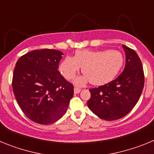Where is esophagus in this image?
Masks as SVG:
<instances>
[{
  "mask_svg": "<svg viewBox=\"0 0 154 154\" xmlns=\"http://www.w3.org/2000/svg\"><path fill=\"white\" fill-rule=\"evenodd\" d=\"M81 92V89H79V88H78V87H75L74 88V92L75 94H78L79 93V92Z\"/></svg>",
  "mask_w": 154,
  "mask_h": 154,
  "instance_id": "obj_1",
  "label": "esophagus"
}]
</instances>
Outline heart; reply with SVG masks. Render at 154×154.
Here are the masks:
<instances>
[{"mask_svg": "<svg viewBox=\"0 0 154 154\" xmlns=\"http://www.w3.org/2000/svg\"><path fill=\"white\" fill-rule=\"evenodd\" d=\"M123 56L116 50L92 51L81 50L74 57H65L60 64L61 73L71 80L82 68L84 74L75 80L76 85H82L90 80L92 85L108 83L115 78L123 65Z\"/></svg>", "mask_w": 154, "mask_h": 154, "instance_id": "heart-1", "label": "heart"}]
</instances>
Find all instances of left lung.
Segmentation results:
<instances>
[{
    "instance_id": "obj_1",
    "label": "left lung",
    "mask_w": 154,
    "mask_h": 154,
    "mask_svg": "<svg viewBox=\"0 0 154 154\" xmlns=\"http://www.w3.org/2000/svg\"><path fill=\"white\" fill-rule=\"evenodd\" d=\"M126 53L124 70L104 85L89 89L88 107L100 119L112 121L123 118L135 106L144 86L142 62L134 50L123 45Z\"/></svg>"
}]
</instances>
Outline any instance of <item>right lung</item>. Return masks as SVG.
<instances>
[{"label":"right lung","instance_id":"add662e5","mask_svg":"<svg viewBox=\"0 0 154 154\" xmlns=\"http://www.w3.org/2000/svg\"><path fill=\"white\" fill-rule=\"evenodd\" d=\"M62 55L55 49L34 50L16 63L14 94L23 112L35 123L51 124L67 112L74 87L58 70Z\"/></svg>","mask_w":154,"mask_h":154}]
</instances>
